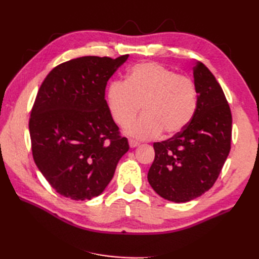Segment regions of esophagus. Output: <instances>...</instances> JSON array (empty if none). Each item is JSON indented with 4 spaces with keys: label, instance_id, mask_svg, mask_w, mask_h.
I'll return each instance as SVG.
<instances>
[{
    "label": "esophagus",
    "instance_id": "obj_1",
    "mask_svg": "<svg viewBox=\"0 0 259 259\" xmlns=\"http://www.w3.org/2000/svg\"><path fill=\"white\" fill-rule=\"evenodd\" d=\"M129 146H130V148H136L139 146V142L136 140H133V139H129Z\"/></svg>",
    "mask_w": 259,
    "mask_h": 259
}]
</instances>
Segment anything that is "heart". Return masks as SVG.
Instances as JSON below:
<instances>
[{
    "label": "heart",
    "instance_id": "heart-1",
    "mask_svg": "<svg viewBox=\"0 0 259 259\" xmlns=\"http://www.w3.org/2000/svg\"><path fill=\"white\" fill-rule=\"evenodd\" d=\"M195 82L161 64L144 62L129 70L124 82L112 81L106 92L107 107L113 121L128 128L138 114L142 115L129 129L137 139H151L180 133L197 109Z\"/></svg>",
    "mask_w": 259,
    "mask_h": 259
}]
</instances>
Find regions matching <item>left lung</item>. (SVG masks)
Segmentation results:
<instances>
[{"mask_svg":"<svg viewBox=\"0 0 259 259\" xmlns=\"http://www.w3.org/2000/svg\"><path fill=\"white\" fill-rule=\"evenodd\" d=\"M198 93L190 122L172 138L155 142V160L148 181L157 194L187 202L216 183L230 151L232 112L221 84L201 62L194 67Z\"/></svg>","mask_w":259,"mask_h":259,"instance_id":"1","label":"left lung"}]
</instances>
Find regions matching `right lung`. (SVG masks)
<instances>
[{
	"mask_svg": "<svg viewBox=\"0 0 259 259\" xmlns=\"http://www.w3.org/2000/svg\"><path fill=\"white\" fill-rule=\"evenodd\" d=\"M128 57L76 58L42 82L29 121L31 148L58 194L72 200L99 196L129 150L104 99L108 80Z\"/></svg>",
	"mask_w": 259,
	"mask_h": 259,
	"instance_id": "1",
	"label": "right lung"
}]
</instances>
